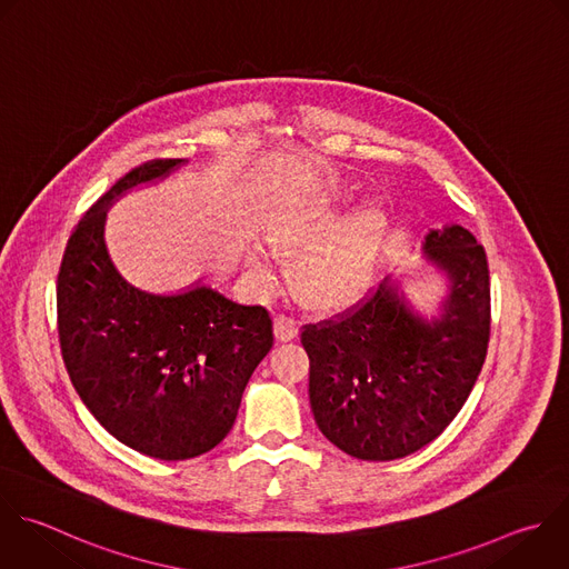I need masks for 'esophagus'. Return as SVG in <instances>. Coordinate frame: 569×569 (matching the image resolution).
<instances>
[{"label": "esophagus", "mask_w": 569, "mask_h": 569, "mask_svg": "<svg viewBox=\"0 0 569 569\" xmlns=\"http://www.w3.org/2000/svg\"><path fill=\"white\" fill-rule=\"evenodd\" d=\"M298 336V322L291 318V316H278L276 318V338L280 342H289Z\"/></svg>", "instance_id": "obj_1"}]
</instances>
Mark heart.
Masks as SVG:
<instances>
[{
    "instance_id": "obj_1",
    "label": "heart",
    "mask_w": 569,
    "mask_h": 569,
    "mask_svg": "<svg viewBox=\"0 0 569 569\" xmlns=\"http://www.w3.org/2000/svg\"><path fill=\"white\" fill-rule=\"evenodd\" d=\"M342 213V198L318 196L291 213L271 238L273 249L282 256L310 251L296 269V289L307 305L318 309L351 305L367 289L385 240L387 213L380 207H362L335 234Z\"/></svg>"
}]
</instances>
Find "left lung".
Masks as SVG:
<instances>
[{
    "label": "left lung",
    "instance_id": "left-lung-1",
    "mask_svg": "<svg viewBox=\"0 0 569 569\" xmlns=\"http://www.w3.org/2000/svg\"><path fill=\"white\" fill-rule=\"evenodd\" d=\"M422 249L451 282L438 318H420L385 280L347 311L302 327L313 418L360 460L402 458L438 438L487 356L491 298L482 244L451 224L429 231Z\"/></svg>",
    "mask_w": 569,
    "mask_h": 569
}]
</instances>
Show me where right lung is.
<instances>
[{"mask_svg": "<svg viewBox=\"0 0 569 569\" xmlns=\"http://www.w3.org/2000/svg\"><path fill=\"white\" fill-rule=\"evenodd\" d=\"M184 160H149L120 178L73 229L58 273V333L76 391L120 442L160 460L213 449L273 347L264 307L209 287L153 296L131 287L104 244L111 202Z\"/></svg>", "mask_w": 569, "mask_h": 569, "instance_id": "obj_1", "label": "right lung"}]
</instances>
